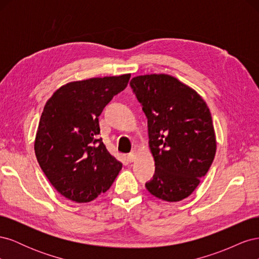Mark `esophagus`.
<instances>
[{
    "label": "esophagus",
    "instance_id": "obj_1",
    "mask_svg": "<svg viewBox=\"0 0 259 259\" xmlns=\"http://www.w3.org/2000/svg\"><path fill=\"white\" fill-rule=\"evenodd\" d=\"M127 159H128V161H130V162L135 161V159H136V152H135V151H132L131 153H128V155H127Z\"/></svg>",
    "mask_w": 259,
    "mask_h": 259
}]
</instances>
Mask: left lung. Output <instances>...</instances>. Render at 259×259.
<instances>
[{
	"label": "left lung",
	"instance_id": "left-lung-1",
	"mask_svg": "<svg viewBox=\"0 0 259 259\" xmlns=\"http://www.w3.org/2000/svg\"><path fill=\"white\" fill-rule=\"evenodd\" d=\"M130 85L147 116L155 162L147 190L164 201H182L198 187L215 158L209 109L197 92L168 74L135 76Z\"/></svg>",
	"mask_w": 259,
	"mask_h": 259
}]
</instances>
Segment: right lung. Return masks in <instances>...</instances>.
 <instances>
[{
    "label": "right lung",
    "mask_w": 259,
    "mask_h": 259,
    "mask_svg": "<svg viewBox=\"0 0 259 259\" xmlns=\"http://www.w3.org/2000/svg\"><path fill=\"white\" fill-rule=\"evenodd\" d=\"M131 74L93 77L61 86L48 100L34 151L50 183L77 203L105 193L122 168L99 138V115L127 86Z\"/></svg>",
    "instance_id": "1"
}]
</instances>
